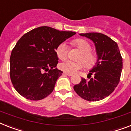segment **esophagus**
Instances as JSON below:
<instances>
[{
  "mask_svg": "<svg viewBox=\"0 0 131 131\" xmlns=\"http://www.w3.org/2000/svg\"><path fill=\"white\" fill-rule=\"evenodd\" d=\"M63 75H67V76H69V77L72 76V74H71V73H66V72H64V73H63Z\"/></svg>",
  "mask_w": 131,
  "mask_h": 131,
  "instance_id": "obj_1",
  "label": "esophagus"
}]
</instances>
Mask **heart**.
Returning <instances> with one entry per match:
<instances>
[{
	"label": "heart",
	"instance_id": "heart-1",
	"mask_svg": "<svg viewBox=\"0 0 131 131\" xmlns=\"http://www.w3.org/2000/svg\"><path fill=\"white\" fill-rule=\"evenodd\" d=\"M74 44L78 48L82 54L79 58V61L65 60L59 64V68L62 71L68 73H74L84 67V63L87 68H91L96 64L97 56L91 52V46L87 40L78 39L74 41ZM56 54L60 60L67 58L69 52V46L66 42H62L58 46L56 50Z\"/></svg>",
	"mask_w": 131,
	"mask_h": 131
}]
</instances>
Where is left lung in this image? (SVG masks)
<instances>
[{
  "mask_svg": "<svg viewBox=\"0 0 131 131\" xmlns=\"http://www.w3.org/2000/svg\"><path fill=\"white\" fill-rule=\"evenodd\" d=\"M95 44L97 61L88 76L90 80L81 79L74 90L81 97L90 101L103 100L110 95L120 81L123 69V58L118 46L110 38L101 33L80 34ZM94 75L93 78L91 75Z\"/></svg>",
  "mask_w": 131,
  "mask_h": 131,
  "instance_id": "left-lung-1",
  "label": "left lung"
}]
</instances>
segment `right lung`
Segmentation results:
<instances>
[{"mask_svg": "<svg viewBox=\"0 0 131 131\" xmlns=\"http://www.w3.org/2000/svg\"><path fill=\"white\" fill-rule=\"evenodd\" d=\"M75 34L42 26L18 40L10 54V77L20 95L30 100H40L52 92L62 74L56 68L58 58L55 50Z\"/></svg>", "mask_w": 131, "mask_h": 131, "instance_id": "1", "label": "right lung"}]
</instances>
